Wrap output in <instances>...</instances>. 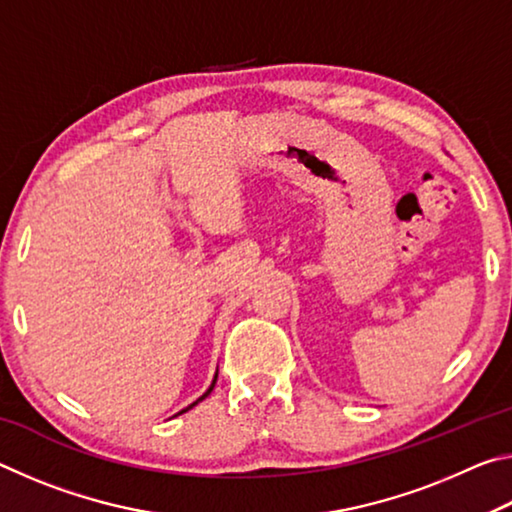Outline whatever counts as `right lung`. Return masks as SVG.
<instances>
[{
  "label": "right lung",
  "instance_id": "obj_1",
  "mask_svg": "<svg viewBox=\"0 0 512 512\" xmlns=\"http://www.w3.org/2000/svg\"><path fill=\"white\" fill-rule=\"evenodd\" d=\"M216 377H219V372H216V375H214V379H212V386H210V388H207V391H205V393H203L201 397H198V400H196L194 404H189V406H187V409H183V411H180V413H185V411H189V409H194V406H196L198 402H203V400H205V397L212 393V388H214V384H216ZM180 413H176V415H180Z\"/></svg>",
  "mask_w": 512,
  "mask_h": 512
}]
</instances>
